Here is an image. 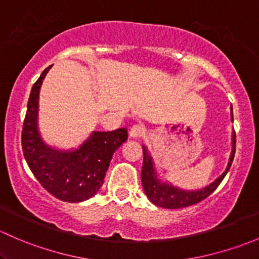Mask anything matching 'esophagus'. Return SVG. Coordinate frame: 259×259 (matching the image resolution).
Segmentation results:
<instances>
[{
	"label": "esophagus",
	"instance_id": "obj_1",
	"mask_svg": "<svg viewBox=\"0 0 259 259\" xmlns=\"http://www.w3.org/2000/svg\"><path fill=\"white\" fill-rule=\"evenodd\" d=\"M145 134V127L140 124L133 125L130 129V137L132 138H142Z\"/></svg>",
	"mask_w": 259,
	"mask_h": 259
}]
</instances>
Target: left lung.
<instances>
[{"mask_svg":"<svg viewBox=\"0 0 259 259\" xmlns=\"http://www.w3.org/2000/svg\"><path fill=\"white\" fill-rule=\"evenodd\" d=\"M231 110L232 120H233V109L231 108ZM143 153H144V160H143L142 169V183L148 199L153 204L158 205V207L166 208V209H178V208L189 207V205H193L195 203H199L200 200L205 199L221 184V182L224 179L229 168H231L232 161H233L234 153H236V133L233 132V134H232V153L231 156H229L228 165H227L226 170L213 183H210L209 185L199 190H184L174 187L170 183H163L160 179H158V174H156L155 168H154L153 159L148 154L145 146H143Z\"/></svg>","mask_w":259,"mask_h":259,"instance_id":"obj_1","label":"left lung"}]
</instances>
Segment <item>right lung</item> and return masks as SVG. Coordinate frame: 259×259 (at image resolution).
Instances as JSON below:
<instances>
[{"label": "right lung", "instance_id": "add662e5", "mask_svg": "<svg viewBox=\"0 0 259 259\" xmlns=\"http://www.w3.org/2000/svg\"><path fill=\"white\" fill-rule=\"evenodd\" d=\"M51 66L44 70L31 89L21 137L23 156L50 194L62 202L79 203L100 189L114 151L126 142L127 130L120 127L114 132H93L75 150H59L45 144L37 126L38 94Z\"/></svg>", "mask_w": 259, "mask_h": 259}]
</instances>
